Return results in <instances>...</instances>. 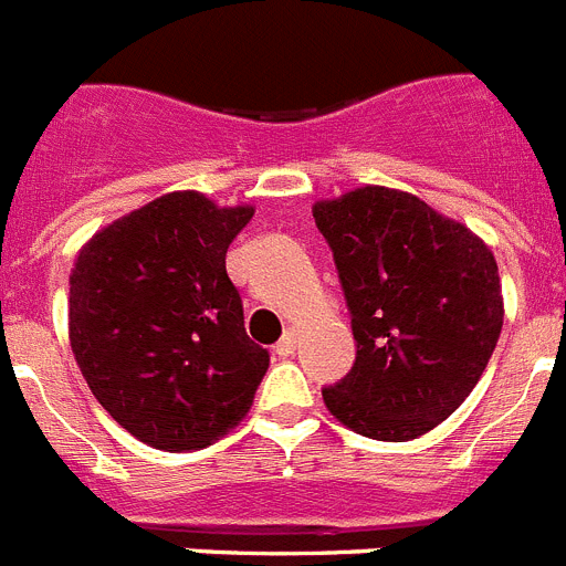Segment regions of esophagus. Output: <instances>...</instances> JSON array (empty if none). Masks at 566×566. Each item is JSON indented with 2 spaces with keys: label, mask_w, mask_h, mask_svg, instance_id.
<instances>
[{
  "label": "esophagus",
  "mask_w": 566,
  "mask_h": 566,
  "mask_svg": "<svg viewBox=\"0 0 566 566\" xmlns=\"http://www.w3.org/2000/svg\"><path fill=\"white\" fill-rule=\"evenodd\" d=\"M274 352H277L280 357H292V354L297 352V337H294V332L283 334V339H280V343L274 345Z\"/></svg>",
  "instance_id": "obj_1"
}]
</instances>
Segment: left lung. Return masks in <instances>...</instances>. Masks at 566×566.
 <instances>
[{"mask_svg":"<svg viewBox=\"0 0 566 566\" xmlns=\"http://www.w3.org/2000/svg\"><path fill=\"white\" fill-rule=\"evenodd\" d=\"M352 312L357 359L323 388L334 419L408 442L451 417L502 334L493 252L417 195L363 187L314 203Z\"/></svg>","mask_w":566,"mask_h":566,"instance_id":"left-lung-1","label":"left lung"}]
</instances>
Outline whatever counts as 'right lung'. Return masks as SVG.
<instances>
[{"label":"right lung","instance_id":"add662e5","mask_svg":"<svg viewBox=\"0 0 566 566\" xmlns=\"http://www.w3.org/2000/svg\"><path fill=\"white\" fill-rule=\"evenodd\" d=\"M252 207L169 192L87 240L70 345L93 397L158 451H198L247 417L269 352L243 328L227 249Z\"/></svg>","mask_w":566,"mask_h":566}]
</instances>
